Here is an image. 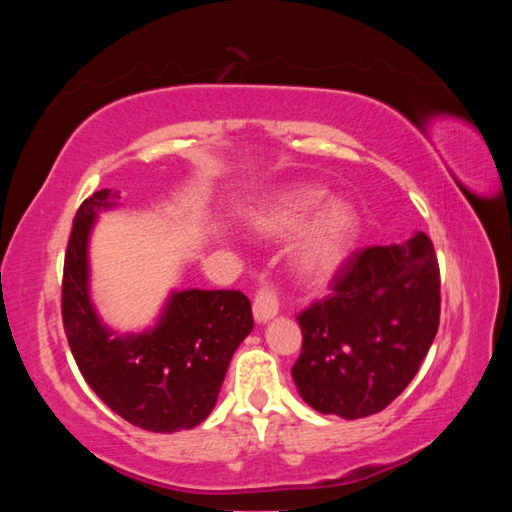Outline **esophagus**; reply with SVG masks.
<instances>
[{
    "label": "esophagus",
    "mask_w": 512,
    "mask_h": 512,
    "mask_svg": "<svg viewBox=\"0 0 512 512\" xmlns=\"http://www.w3.org/2000/svg\"><path fill=\"white\" fill-rule=\"evenodd\" d=\"M277 311H280V302H277V296L273 289L264 287L262 291L255 296L253 302V316L257 323H268V320L277 316Z\"/></svg>",
    "instance_id": "1"
}]
</instances>
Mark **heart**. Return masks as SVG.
<instances>
[{"instance_id": "heart-1", "label": "heart", "mask_w": 512, "mask_h": 512, "mask_svg": "<svg viewBox=\"0 0 512 512\" xmlns=\"http://www.w3.org/2000/svg\"><path fill=\"white\" fill-rule=\"evenodd\" d=\"M318 185H293L266 196L248 216L250 230L291 241L287 264L302 287H325L348 262L359 237V214Z\"/></svg>"}]
</instances>
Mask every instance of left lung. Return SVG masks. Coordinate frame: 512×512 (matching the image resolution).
Wrapping results in <instances>:
<instances>
[{
    "label": "left lung",
    "mask_w": 512,
    "mask_h": 512,
    "mask_svg": "<svg viewBox=\"0 0 512 512\" xmlns=\"http://www.w3.org/2000/svg\"><path fill=\"white\" fill-rule=\"evenodd\" d=\"M334 291L298 316L302 350L291 377L314 411L359 420L411 384L436 339L440 271L429 237L359 250Z\"/></svg>",
    "instance_id": "8db88e82"
}]
</instances>
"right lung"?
<instances>
[{"mask_svg": "<svg viewBox=\"0 0 512 512\" xmlns=\"http://www.w3.org/2000/svg\"><path fill=\"white\" fill-rule=\"evenodd\" d=\"M119 194L94 192L74 216L63 275V323L83 379L135 427L173 433L212 413L232 354L253 332L250 302L239 291L171 289L155 323L119 332L103 323L90 291V239Z\"/></svg>", "mask_w": 512, "mask_h": 512, "instance_id": "right-lung-1", "label": "right lung"}]
</instances>
